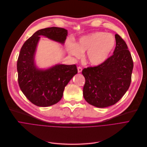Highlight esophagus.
Listing matches in <instances>:
<instances>
[{
	"label": "esophagus",
	"instance_id": "34e87169",
	"mask_svg": "<svg viewBox=\"0 0 147 147\" xmlns=\"http://www.w3.org/2000/svg\"><path fill=\"white\" fill-rule=\"evenodd\" d=\"M77 71H78V73H81L82 71V67H79L77 68Z\"/></svg>",
	"mask_w": 147,
	"mask_h": 147
}]
</instances>
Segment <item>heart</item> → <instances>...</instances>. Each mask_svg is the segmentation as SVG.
Wrapping results in <instances>:
<instances>
[{
    "label": "heart",
    "mask_w": 147,
    "mask_h": 147,
    "mask_svg": "<svg viewBox=\"0 0 147 147\" xmlns=\"http://www.w3.org/2000/svg\"><path fill=\"white\" fill-rule=\"evenodd\" d=\"M115 45V39L110 34L96 32L81 37L75 44L68 42L67 50L70 55L80 58L86 51V60L92 65H99L108 58Z\"/></svg>",
    "instance_id": "heart-1"
}]
</instances>
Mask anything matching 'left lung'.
Segmentation results:
<instances>
[{"instance_id":"1","label":"left lung","mask_w":147,"mask_h":147,"mask_svg":"<svg viewBox=\"0 0 147 147\" xmlns=\"http://www.w3.org/2000/svg\"><path fill=\"white\" fill-rule=\"evenodd\" d=\"M113 54L100 65L84 68L86 82L83 96L89 104L103 108L115 105L128 90L134 63L131 54L123 39L115 35Z\"/></svg>"}]
</instances>
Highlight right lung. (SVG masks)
<instances>
[{
  "label": "right lung",
  "mask_w": 147,
  "mask_h": 147,
  "mask_svg": "<svg viewBox=\"0 0 147 147\" xmlns=\"http://www.w3.org/2000/svg\"><path fill=\"white\" fill-rule=\"evenodd\" d=\"M68 31L51 27L35 32L22 45L17 61L18 83L21 91L31 103L47 107L59 102L65 87L77 73L75 64H57L48 68H40L35 64V54L40 36L64 45Z\"/></svg>",
  "instance_id": "add662e5"
}]
</instances>
